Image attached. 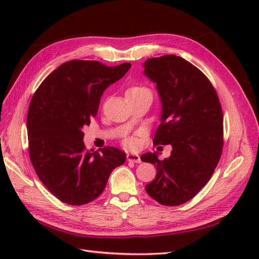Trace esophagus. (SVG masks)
Returning a JSON list of instances; mask_svg holds the SVG:
<instances>
[{
    "label": "esophagus",
    "mask_w": 259,
    "mask_h": 259,
    "mask_svg": "<svg viewBox=\"0 0 259 259\" xmlns=\"http://www.w3.org/2000/svg\"><path fill=\"white\" fill-rule=\"evenodd\" d=\"M126 159L128 162H134V163H140V156L136 153H127L126 154Z\"/></svg>",
    "instance_id": "1"
}]
</instances>
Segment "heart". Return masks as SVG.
Here are the masks:
<instances>
[{"label": "heart", "instance_id": "obj_1", "mask_svg": "<svg viewBox=\"0 0 259 259\" xmlns=\"http://www.w3.org/2000/svg\"><path fill=\"white\" fill-rule=\"evenodd\" d=\"M145 91H149V90L146 88H143V86H131V88L127 89V91H126V97L137 95V94L145 92ZM124 145L126 147L132 148L136 145V140L134 138H127V139H125Z\"/></svg>", "mask_w": 259, "mask_h": 259}]
</instances>
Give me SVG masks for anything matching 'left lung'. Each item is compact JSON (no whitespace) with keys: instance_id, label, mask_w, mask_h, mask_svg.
Segmentation results:
<instances>
[{"instance_id":"left-lung-1","label":"left lung","mask_w":259,"mask_h":259,"mask_svg":"<svg viewBox=\"0 0 259 259\" xmlns=\"http://www.w3.org/2000/svg\"><path fill=\"white\" fill-rule=\"evenodd\" d=\"M144 74L156 85L161 101L153 144L171 146L164 160L156 151L140 156L156 167L146 191L163 205L184 204L206 185L221 159L222 106L207 77L182 57L149 58Z\"/></svg>"}]
</instances>
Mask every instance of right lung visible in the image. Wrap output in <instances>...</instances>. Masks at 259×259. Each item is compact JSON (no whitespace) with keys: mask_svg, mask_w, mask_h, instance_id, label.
I'll return each instance as SVG.
<instances>
[{"mask_svg":"<svg viewBox=\"0 0 259 259\" xmlns=\"http://www.w3.org/2000/svg\"><path fill=\"white\" fill-rule=\"evenodd\" d=\"M131 64L70 60L46 77L31 100L27 128L31 163L44 186L61 202L83 205L104 191L112 170L126 155L114 147L85 150L83 127L98 111L107 88Z\"/></svg>","mask_w":259,"mask_h":259,"instance_id":"right-lung-1","label":"right lung"}]
</instances>
